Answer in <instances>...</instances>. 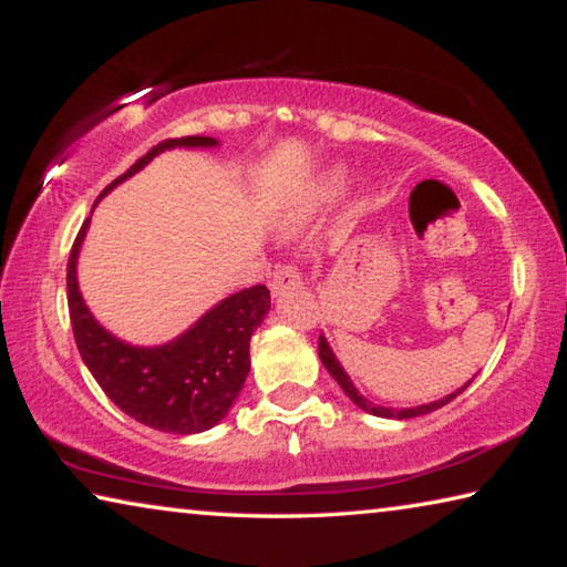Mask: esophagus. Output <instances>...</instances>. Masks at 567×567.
I'll use <instances>...</instances> for the list:
<instances>
[{
  "mask_svg": "<svg viewBox=\"0 0 567 567\" xmlns=\"http://www.w3.org/2000/svg\"><path fill=\"white\" fill-rule=\"evenodd\" d=\"M295 287H300V272H297L292 265L277 267V270L272 272V282H270L272 295L280 297L287 290H295Z\"/></svg>",
  "mask_w": 567,
  "mask_h": 567,
  "instance_id": "obj_1",
  "label": "esophagus"
}]
</instances>
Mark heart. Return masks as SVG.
<instances>
[{"instance_id":"heart-1","label":"heart","mask_w":567,"mask_h":567,"mask_svg":"<svg viewBox=\"0 0 567 567\" xmlns=\"http://www.w3.org/2000/svg\"><path fill=\"white\" fill-rule=\"evenodd\" d=\"M344 185H348V172L342 167H330V169H322L318 177H312L307 185L300 189V195L295 199V207H292V223L295 219H305L318 213V209L332 205L334 199L342 195Z\"/></svg>"}]
</instances>
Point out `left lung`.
I'll return each mask as SVG.
<instances>
[{
	"instance_id": "1",
	"label": "left lung",
	"mask_w": 567,
	"mask_h": 567,
	"mask_svg": "<svg viewBox=\"0 0 567 567\" xmlns=\"http://www.w3.org/2000/svg\"><path fill=\"white\" fill-rule=\"evenodd\" d=\"M318 350H320V360H322V364L324 368H328V372L330 375L338 380V385L342 388V392L344 395H348L354 405H358L360 410H364V412H370V415H375V417H390V420H410V417H420V415H427V412H433V410H440L443 405H447L450 400H455L460 392H463L470 382L473 380H467L463 388H457L455 392H450V395H445L443 400H435V402H425V405H415V408H385V405H375V402H370L368 398L362 395V392L354 388V382L350 380V375L348 372H344V368L340 364V360H338V354L332 352V348H330V342H328V338H324V334H320V342H318Z\"/></svg>"
}]
</instances>
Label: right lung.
Instances as JSON below:
<instances>
[{
  "mask_svg": "<svg viewBox=\"0 0 567 567\" xmlns=\"http://www.w3.org/2000/svg\"><path fill=\"white\" fill-rule=\"evenodd\" d=\"M177 147L215 150L219 142L199 134L162 142L114 179L100 199L145 169L162 152ZM90 219L92 215L76 235L66 265V300L76 348L92 378L122 412L159 433L195 435L215 427L227 417L249 375V338L270 312V290L255 285L225 297L169 342L150 348L132 344L100 324L80 292L76 262Z\"/></svg>",
  "mask_w": 567,
  "mask_h": 567,
  "instance_id": "1",
  "label": "right lung"
}]
</instances>
